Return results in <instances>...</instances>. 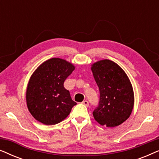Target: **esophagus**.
Returning a JSON list of instances; mask_svg holds the SVG:
<instances>
[{"label": "esophagus", "instance_id": "34e87169", "mask_svg": "<svg viewBox=\"0 0 159 159\" xmlns=\"http://www.w3.org/2000/svg\"><path fill=\"white\" fill-rule=\"evenodd\" d=\"M82 104H84V105L86 106L87 107L89 106V102L88 101H84L83 102H82Z\"/></svg>", "mask_w": 159, "mask_h": 159}]
</instances>
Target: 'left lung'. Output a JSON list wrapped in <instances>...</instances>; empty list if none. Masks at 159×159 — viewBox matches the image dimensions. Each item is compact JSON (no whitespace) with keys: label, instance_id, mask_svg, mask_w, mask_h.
<instances>
[{"label":"left lung","instance_id":"8db88e82","mask_svg":"<svg viewBox=\"0 0 159 159\" xmlns=\"http://www.w3.org/2000/svg\"><path fill=\"white\" fill-rule=\"evenodd\" d=\"M99 88L98 105L93 114L100 125L116 127L127 120L134 106V93L129 78L118 64L102 60L92 66Z\"/></svg>","mask_w":159,"mask_h":159}]
</instances>
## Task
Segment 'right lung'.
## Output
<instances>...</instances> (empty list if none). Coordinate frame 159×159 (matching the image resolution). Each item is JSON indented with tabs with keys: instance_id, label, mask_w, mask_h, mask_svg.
Segmentation results:
<instances>
[{
	"instance_id": "obj_1",
	"label": "right lung",
	"mask_w": 159,
	"mask_h": 159,
	"mask_svg": "<svg viewBox=\"0 0 159 159\" xmlns=\"http://www.w3.org/2000/svg\"><path fill=\"white\" fill-rule=\"evenodd\" d=\"M75 66L66 61L53 58L43 63L30 78L27 104L36 120L46 125L58 124L67 117L77 103L64 83Z\"/></svg>"
}]
</instances>
